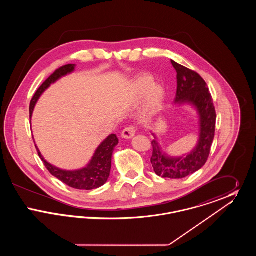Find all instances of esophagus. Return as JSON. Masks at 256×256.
<instances>
[{"mask_svg": "<svg viewBox=\"0 0 256 256\" xmlns=\"http://www.w3.org/2000/svg\"><path fill=\"white\" fill-rule=\"evenodd\" d=\"M135 132H136L135 126H128L122 130V138H126V139H130L135 135Z\"/></svg>", "mask_w": 256, "mask_h": 256, "instance_id": "34e87169", "label": "esophagus"}]
</instances>
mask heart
I'll return each mask as SVG.
<instances>
[{"label":"heart","instance_id":"heart-1","mask_svg":"<svg viewBox=\"0 0 256 256\" xmlns=\"http://www.w3.org/2000/svg\"><path fill=\"white\" fill-rule=\"evenodd\" d=\"M152 76L148 74H142L134 80L132 86L130 95L132 100H138L144 92L145 113L146 116H152L158 113L165 98L164 88L158 84H152Z\"/></svg>","mask_w":256,"mask_h":256}]
</instances>
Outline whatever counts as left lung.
Instances as JSON below:
<instances>
[{"label":"left lung","instance_id":"8db88e82","mask_svg":"<svg viewBox=\"0 0 256 256\" xmlns=\"http://www.w3.org/2000/svg\"><path fill=\"white\" fill-rule=\"evenodd\" d=\"M176 71L178 88L174 102L190 104L195 106L200 116V139L195 148L187 156L170 158L163 154L158 142H152V165L156 174L165 178H183L200 170L210 154L215 136L216 111L206 82L198 74L170 60ZM156 139V135L154 134Z\"/></svg>","mask_w":256,"mask_h":256}]
</instances>
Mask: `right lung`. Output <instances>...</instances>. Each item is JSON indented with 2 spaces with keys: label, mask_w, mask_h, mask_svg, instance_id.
I'll return each instance as SVG.
<instances>
[{
  "label": "right lung",
  "mask_w": 256,
  "mask_h": 256,
  "mask_svg": "<svg viewBox=\"0 0 256 256\" xmlns=\"http://www.w3.org/2000/svg\"><path fill=\"white\" fill-rule=\"evenodd\" d=\"M74 64L64 65L50 76L49 78L38 88L34 96L30 100V118H32V111L39 97L42 93L49 87L52 84L56 82L61 76H66L67 74L72 73L74 70ZM119 139L116 134L110 135L100 146H98L90 163L80 170H65L58 169L52 164L48 163L44 158L41 156L38 148L36 150L39 158L43 161L45 167L50 172L58 178L60 182L66 185L78 189V190H92L97 189L102 186L108 182L110 178V169H111V158L114 148L118 145Z\"/></svg>",
  "instance_id": "1"
}]
</instances>
